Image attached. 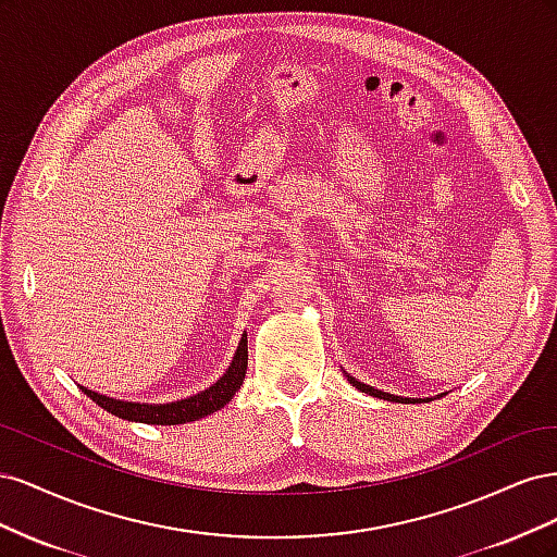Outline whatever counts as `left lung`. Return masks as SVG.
Returning <instances> with one entry per match:
<instances>
[{
	"label": "left lung",
	"instance_id": "left-lung-1",
	"mask_svg": "<svg viewBox=\"0 0 557 557\" xmlns=\"http://www.w3.org/2000/svg\"><path fill=\"white\" fill-rule=\"evenodd\" d=\"M348 381L358 387V391H362V393H369V395H374V397H381V399H387V401H409V399H404V397H395V395H387V393H381V391H374V387H369V385H364V383H360V381H356L352 376H348ZM418 401V399H416Z\"/></svg>",
	"mask_w": 557,
	"mask_h": 557
}]
</instances>
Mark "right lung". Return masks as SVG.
<instances>
[{"label": "right lung", "instance_id": "1", "mask_svg": "<svg viewBox=\"0 0 557 557\" xmlns=\"http://www.w3.org/2000/svg\"><path fill=\"white\" fill-rule=\"evenodd\" d=\"M246 367H248V339L244 334L237 348V356H234L225 376L218 383H213L209 391L199 393L195 397L172 401V404H137V401H121V399L97 395L83 385L81 391L86 393L95 404H99L104 411L123 420H134V423H148V425H181L223 409L225 404L234 397V393L242 387Z\"/></svg>", "mask_w": 557, "mask_h": 557}]
</instances>
